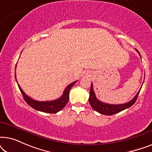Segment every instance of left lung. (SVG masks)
Returning <instances> with one entry per match:
<instances>
[{
  "label": "left lung",
  "mask_w": 152,
  "mask_h": 152,
  "mask_svg": "<svg viewBox=\"0 0 152 152\" xmlns=\"http://www.w3.org/2000/svg\"><path fill=\"white\" fill-rule=\"evenodd\" d=\"M136 51L139 53V55H140V57H141L140 53H139L137 50ZM140 91H139L138 93L136 95V96H135L132 100L128 102L127 103L121 104H110L104 103L102 102L99 101V99L97 98L96 96H95L94 91H93V84L91 83L90 96H89L88 101L91 106V107H92L95 111H96L98 112V113L101 114H104V115H113V114L119 113V112L123 111L124 109H128V108L132 107L133 104H134V103L136 102L137 98H138V96L139 95V93H140Z\"/></svg>",
  "instance_id": "8db88e82"
}]
</instances>
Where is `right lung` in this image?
I'll return each mask as SVG.
<instances>
[{
    "label": "right lung",
    "mask_w": 152,
    "mask_h": 152,
    "mask_svg": "<svg viewBox=\"0 0 152 152\" xmlns=\"http://www.w3.org/2000/svg\"><path fill=\"white\" fill-rule=\"evenodd\" d=\"M15 78L16 81L17 82L16 77V73H15ZM77 82H72L71 84H70L68 86L65 88V90L64 91L63 95H61V97H60L59 99H55V100L53 101H45V102H40V101H37L34 100L28 96L26 93L23 92V91L22 90L19 85H18V82L17 84L18 86V88L20 89V93L23 97L25 101L26 102L27 104L29 106H30L31 107H32L33 109L37 110V111L45 112V113H56L59 111H61V109H63L65 106L67 104L68 100H69V92L70 90L71 89L72 86H74V84Z\"/></svg>",
    "instance_id": "1"
}]
</instances>
